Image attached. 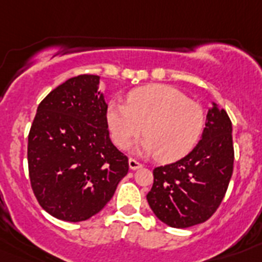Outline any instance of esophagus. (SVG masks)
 Wrapping results in <instances>:
<instances>
[{"label":"esophagus","instance_id":"34e87169","mask_svg":"<svg viewBox=\"0 0 262 262\" xmlns=\"http://www.w3.org/2000/svg\"><path fill=\"white\" fill-rule=\"evenodd\" d=\"M128 166H129V169H133V170H136V169H139V168H142V164L139 163V161H136L135 159H129L128 160Z\"/></svg>","mask_w":262,"mask_h":262}]
</instances>
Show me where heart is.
Masks as SVG:
<instances>
[{
	"instance_id": "1",
	"label": "heart",
	"mask_w": 262,
	"mask_h": 262,
	"mask_svg": "<svg viewBox=\"0 0 262 262\" xmlns=\"http://www.w3.org/2000/svg\"><path fill=\"white\" fill-rule=\"evenodd\" d=\"M106 123L113 142L126 148L139 134L142 155H157L161 161L181 159L195 147L205 127L202 106L181 90L165 84H149L127 94V105L110 102Z\"/></svg>"
}]
</instances>
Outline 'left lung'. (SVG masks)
Returning <instances> with one entry per match:
<instances>
[{
    "mask_svg": "<svg viewBox=\"0 0 262 262\" xmlns=\"http://www.w3.org/2000/svg\"><path fill=\"white\" fill-rule=\"evenodd\" d=\"M233 170L232 123L212 102L202 139L190 154L154 169L147 201L154 214L173 228L206 222L224 198Z\"/></svg>",
    "mask_w": 262,
    "mask_h": 262,
    "instance_id": "left-lung-1",
    "label": "left lung"
}]
</instances>
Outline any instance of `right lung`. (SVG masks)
<instances>
[{
	"instance_id": "obj_1",
	"label": "right lung",
	"mask_w": 262,
	"mask_h": 262,
	"mask_svg": "<svg viewBox=\"0 0 262 262\" xmlns=\"http://www.w3.org/2000/svg\"><path fill=\"white\" fill-rule=\"evenodd\" d=\"M99 76L80 75L38 106L27 145L32 191L52 216L82 222L98 214L128 173L108 136Z\"/></svg>"
}]
</instances>
